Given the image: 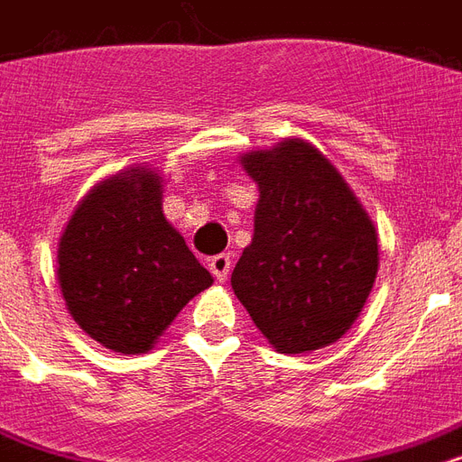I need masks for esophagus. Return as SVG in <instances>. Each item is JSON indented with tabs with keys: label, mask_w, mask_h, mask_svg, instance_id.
Returning <instances> with one entry per match:
<instances>
[{
	"label": "esophagus",
	"mask_w": 462,
	"mask_h": 462,
	"mask_svg": "<svg viewBox=\"0 0 462 462\" xmlns=\"http://www.w3.org/2000/svg\"><path fill=\"white\" fill-rule=\"evenodd\" d=\"M230 266H232V257L230 254H215L213 259H210V272L215 274V279L217 282H227V276H230Z\"/></svg>",
	"instance_id": "1"
}]
</instances>
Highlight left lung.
<instances>
[{"label": "left lung", "instance_id": "obj_1", "mask_svg": "<svg viewBox=\"0 0 462 462\" xmlns=\"http://www.w3.org/2000/svg\"><path fill=\"white\" fill-rule=\"evenodd\" d=\"M242 163L259 203L252 245L232 272L235 296L279 353L336 343L377 279L374 225L333 163L300 139Z\"/></svg>", "mask_w": 462, "mask_h": 462}]
</instances>
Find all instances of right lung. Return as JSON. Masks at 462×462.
Returning <instances> with one entry per match:
<instances>
[{
	"label": "right lung",
	"instance_id": "1",
	"mask_svg": "<svg viewBox=\"0 0 462 462\" xmlns=\"http://www.w3.org/2000/svg\"><path fill=\"white\" fill-rule=\"evenodd\" d=\"M58 282L75 323L109 350L146 353L213 283L162 210V176L132 169L78 205L58 245Z\"/></svg>",
	"mask_w": 462,
	"mask_h": 462
}]
</instances>
